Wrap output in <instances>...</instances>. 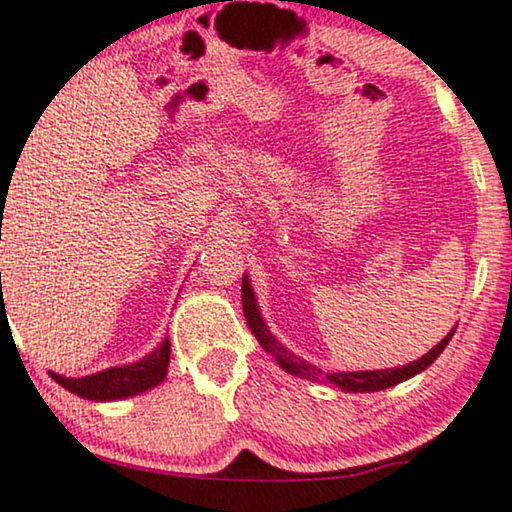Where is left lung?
I'll return each mask as SVG.
<instances>
[{
	"label": "left lung",
	"instance_id": "obj_1",
	"mask_svg": "<svg viewBox=\"0 0 512 512\" xmlns=\"http://www.w3.org/2000/svg\"><path fill=\"white\" fill-rule=\"evenodd\" d=\"M242 307H244V317H247L251 333L256 335V340L261 342V347L268 354H272V359H275L279 366L286 370V373L303 377V380H310V382L328 384V387H338L342 391H352V394H370V391H382V389L396 387V384H401L405 380H410V377L419 375L422 370L429 368L440 354H443L447 342L452 340L454 331H457V326H454L436 347L429 349L422 359L408 363V366L384 368V370H354V373H326V370L314 366V363H307L305 359H300V356L293 354L291 349H286L282 342H279L275 335L270 333L268 324L263 321L261 310H258L256 293H254V289H251L249 275L242 277Z\"/></svg>",
	"mask_w": 512,
	"mask_h": 512
}]
</instances>
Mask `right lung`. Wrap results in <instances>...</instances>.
I'll return each mask as SVG.
<instances>
[{"label":"right lung","instance_id":"1","mask_svg":"<svg viewBox=\"0 0 512 512\" xmlns=\"http://www.w3.org/2000/svg\"><path fill=\"white\" fill-rule=\"evenodd\" d=\"M170 352V340L165 338L151 354H146L144 359L135 363L114 366L86 377H65L53 373V370H48V375L60 387L81 398H88V401H118V398L144 394V391L163 382L167 377V366H170Z\"/></svg>","mask_w":512,"mask_h":512}]
</instances>
